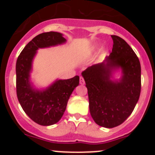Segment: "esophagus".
<instances>
[{"label":"esophagus","instance_id":"obj_1","mask_svg":"<svg viewBox=\"0 0 155 155\" xmlns=\"http://www.w3.org/2000/svg\"><path fill=\"white\" fill-rule=\"evenodd\" d=\"M80 84H81V85L84 84V78H82V77H81L80 78Z\"/></svg>","mask_w":155,"mask_h":155}]
</instances>
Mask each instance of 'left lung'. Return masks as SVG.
Instances as JSON below:
<instances>
[{"label": "left lung", "instance_id": "left-lung-1", "mask_svg": "<svg viewBox=\"0 0 155 155\" xmlns=\"http://www.w3.org/2000/svg\"><path fill=\"white\" fill-rule=\"evenodd\" d=\"M113 46L110 55L100 64L88 67L81 73L89 100L90 113L100 127L113 128L130 116L139 100L141 68L139 59L124 39L111 35ZM121 71L119 80L112 79Z\"/></svg>", "mask_w": 155, "mask_h": 155}]
</instances>
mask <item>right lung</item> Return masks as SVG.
Here are the masks:
<instances>
[{
    "label": "right lung",
    "instance_id": "right-lung-1",
    "mask_svg": "<svg viewBox=\"0 0 155 155\" xmlns=\"http://www.w3.org/2000/svg\"><path fill=\"white\" fill-rule=\"evenodd\" d=\"M66 39L57 31L36 35L25 46L16 62V91L18 102L27 116L42 126L57 124L64 115L68 99L79 84V76L56 80L44 89H37L31 82L30 74L37 50L64 44Z\"/></svg>",
    "mask_w": 155,
    "mask_h": 155
}]
</instances>
